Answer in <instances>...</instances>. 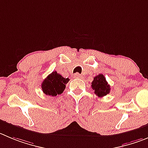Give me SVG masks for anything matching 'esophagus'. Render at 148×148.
I'll use <instances>...</instances> for the list:
<instances>
[{
	"instance_id": "34e87169",
	"label": "esophagus",
	"mask_w": 148,
	"mask_h": 148,
	"mask_svg": "<svg viewBox=\"0 0 148 148\" xmlns=\"http://www.w3.org/2000/svg\"><path fill=\"white\" fill-rule=\"evenodd\" d=\"M74 77H75V78H80L82 76H81V74H78V73H77V74H74Z\"/></svg>"
}]
</instances>
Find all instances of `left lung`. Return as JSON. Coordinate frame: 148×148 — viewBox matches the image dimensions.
<instances>
[{
  "label": "left lung",
  "mask_w": 148,
  "mask_h": 148,
  "mask_svg": "<svg viewBox=\"0 0 148 148\" xmlns=\"http://www.w3.org/2000/svg\"><path fill=\"white\" fill-rule=\"evenodd\" d=\"M91 86L94 90L95 94L99 97L106 96L110 92V85L107 83L103 74H99L95 77L93 81L91 82Z\"/></svg>",
  "instance_id": "8db88e82"
}]
</instances>
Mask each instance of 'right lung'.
<instances>
[{
	"label": "right lung",
	"mask_w": 148,
	"mask_h": 148,
	"mask_svg": "<svg viewBox=\"0 0 148 148\" xmlns=\"http://www.w3.org/2000/svg\"><path fill=\"white\" fill-rule=\"evenodd\" d=\"M69 81V78H64L57 71H53L43 81L41 88L46 95L55 96L63 93Z\"/></svg>",
	"instance_id": "1"
}]
</instances>
